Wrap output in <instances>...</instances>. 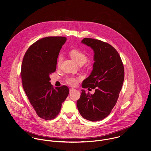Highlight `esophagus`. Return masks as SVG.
I'll return each instance as SVG.
<instances>
[{
	"label": "esophagus",
	"instance_id": "obj_1",
	"mask_svg": "<svg viewBox=\"0 0 151 151\" xmlns=\"http://www.w3.org/2000/svg\"><path fill=\"white\" fill-rule=\"evenodd\" d=\"M73 91H75V89H73V88H70V89H69V92H70V93L72 92Z\"/></svg>",
	"mask_w": 151,
	"mask_h": 151
}]
</instances>
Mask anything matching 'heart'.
I'll list each match as a JSON object with an SVG mask.
<instances>
[{
  "mask_svg": "<svg viewBox=\"0 0 151 151\" xmlns=\"http://www.w3.org/2000/svg\"><path fill=\"white\" fill-rule=\"evenodd\" d=\"M70 56L71 58L75 60L78 65H83L88 60V56L83 51L78 50V49H73L69 52ZM63 60V55L60 54L58 58V64L59 65ZM79 78H76L75 77H69L66 78V82L70 86H75L77 85L78 82L79 81Z\"/></svg>",
  "mask_w": 151,
  "mask_h": 151,
  "instance_id": "obj_1",
  "label": "heart"
}]
</instances>
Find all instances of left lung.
Instances as JSON below:
<instances>
[{
  "mask_svg": "<svg viewBox=\"0 0 151 151\" xmlns=\"http://www.w3.org/2000/svg\"><path fill=\"white\" fill-rule=\"evenodd\" d=\"M82 42L94 51L93 69L82 83L84 89H95L91 94L82 90L77 107L81 115L91 121L107 117L116 105L124 79V68L120 56L110 44L101 40L85 38Z\"/></svg>",
  "mask_w": 151,
  "mask_h": 151,
  "instance_id": "obj_1",
  "label": "left lung"
}]
</instances>
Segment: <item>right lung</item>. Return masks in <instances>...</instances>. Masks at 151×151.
I'll use <instances>...</instances> for the list:
<instances>
[{
  "mask_svg": "<svg viewBox=\"0 0 151 151\" xmlns=\"http://www.w3.org/2000/svg\"><path fill=\"white\" fill-rule=\"evenodd\" d=\"M66 41L64 37L41 38L29 48L22 62L20 75L23 89L37 114L45 120L58 116L69 93L66 86L54 89L50 82Z\"/></svg>",
  "mask_w": 151,
  "mask_h": 151,
  "instance_id": "obj_1",
  "label": "right lung"
}]
</instances>
